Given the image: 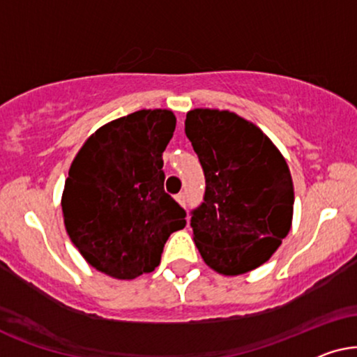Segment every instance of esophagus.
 <instances>
[{
    "instance_id": "obj_1",
    "label": "esophagus",
    "mask_w": 357,
    "mask_h": 357,
    "mask_svg": "<svg viewBox=\"0 0 357 357\" xmlns=\"http://www.w3.org/2000/svg\"><path fill=\"white\" fill-rule=\"evenodd\" d=\"M176 201H178L179 204H181V206H186V202H188V196H186V192H179L178 196H176Z\"/></svg>"
}]
</instances>
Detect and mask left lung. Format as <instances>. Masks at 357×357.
Here are the masks:
<instances>
[{"label":"left lung","mask_w":357,"mask_h":357,"mask_svg":"<svg viewBox=\"0 0 357 357\" xmlns=\"http://www.w3.org/2000/svg\"><path fill=\"white\" fill-rule=\"evenodd\" d=\"M184 132L206 176L204 201L191 212L199 253L225 275L256 269L291 230L294 186L286 160L255 123L230 111H189Z\"/></svg>","instance_id":"8db88e82"}]
</instances>
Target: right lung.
Segmentation results:
<instances>
[{
  "instance_id": "add662e5",
  "label": "right lung",
  "mask_w": 357,
  "mask_h": 357,
  "mask_svg": "<svg viewBox=\"0 0 357 357\" xmlns=\"http://www.w3.org/2000/svg\"><path fill=\"white\" fill-rule=\"evenodd\" d=\"M176 129L166 109L116 119L84 142L61 196L70 240L93 268L135 279L160 264L186 211L165 192L163 151Z\"/></svg>"
}]
</instances>
